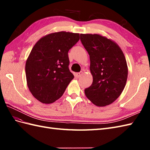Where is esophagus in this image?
<instances>
[{"instance_id": "esophagus-1", "label": "esophagus", "mask_w": 150, "mask_h": 150, "mask_svg": "<svg viewBox=\"0 0 150 150\" xmlns=\"http://www.w3.org/2000/svg\"><path fill=\"white\" fill-rule=\"evenodd\" d=\"M82 73H82V71H81V72H79V73H76V74H75V76H76V77H77V78H79V77H81V76L82 75Z\"/></svg>"}]
</instances>
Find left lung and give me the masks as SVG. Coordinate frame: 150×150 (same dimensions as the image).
<instances>
[{"mask_svg": "<svg viewBox=\"0 0 150 150\" xmlns=\"http://www.w3.org/2000/svg\"><path fill=\"white\" fill-rule=\"evenodd\" d=\"M81 40L90 59L93 83L86 96L95 106L112 104L122 93L128 68L122 50L113 40L99 34H81Z\"/></svg>", "mask_w": 150, "mask_h": 150, "instance_id": "obj_1", "label": "left lung"}]
</instances>
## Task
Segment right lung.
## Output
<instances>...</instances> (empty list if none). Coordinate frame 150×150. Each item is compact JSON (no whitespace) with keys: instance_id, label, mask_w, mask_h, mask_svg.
Masks as SVG:
<instances>
[{"instance_id":"right-lung-1","label":"right lung","mask_w":150,"mask_h":150,"mask_svg":"<svg viewBox=\"0 0 150 150\" xmlns=\"http://www.w3.org/2000/svg\"><path fill=\"white\" fill-rule=\"evenodd\" d=\"M79 39V33L59 31L42 37L34 45L25 69L29 90L40 103L58 100L74 78L68 53Z\"/></svg>"}]
</instances>
